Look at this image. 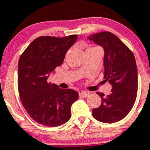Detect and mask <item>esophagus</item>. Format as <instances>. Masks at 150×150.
Wrapping results in <instances>:
<instances>
[{"label": "esophagus", "mask_w": 150, "mask_h": 150, "mask_svg": "<svg viewBox=\"0 0 150 150\" xmlns=\"http://www.w3.org/2000/svg\"><path fill=\"white\" fill-rule=\"evenodd\" d=\"M89 95V92L88 91H82L81 93H79V96H81V97H87Z\"/></svg>", "instance_id": "34e87169"}]
</instances>
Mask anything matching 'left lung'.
<instances>
[{
  "instance_id": "obj_1",
  "label": "left lung",
  "mask_w": 150,
  "mask_h": 150,
  "mask_svg": "<svg viewBox=\"0 0 150 150\" xmlns=\"http://www.w3.org/2000/svg\"><path fill=\"white\" fill-rule=\"evenodd\" d=\"M88 39L104 48V79L112 85L109 95L97 92L102 103L93 108L92 114L101 122H117L129 113L136 100L138 76L134 56L126 45L110 32L98 33Z\"/></svg>"
}]
</instances>
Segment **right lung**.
<instances>
[{
    "label": "right lung",
    "instance_id": "obj_1",
    "mask_svg": "<svg viewBox=\"0 0 150 150\" xmlns=\"http://www.w3.org/2000/svg\"><path fill=\"white\" fill-rule=\"evenodd\" d=\"M76 35L65 38L42 36L30 43L20 57L18 85L20 100L30 117L45 126L56 127L71 117V107L79 98L73 89H60L48 82L50 73L62 64Z\"/></svg>",
    "mask_w": 150,
    "mask_h": 150
}]
</instances>
